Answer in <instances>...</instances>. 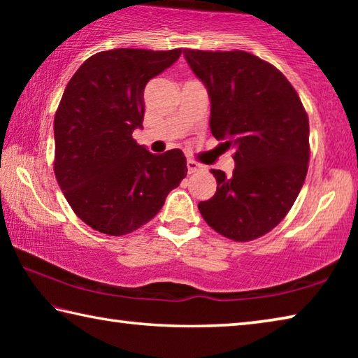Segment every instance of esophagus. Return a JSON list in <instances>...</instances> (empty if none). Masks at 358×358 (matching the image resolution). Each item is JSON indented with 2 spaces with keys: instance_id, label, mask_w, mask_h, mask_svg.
<instances>
[{
  "instance_id": "34e87169",
  "label": "esophagus",
  "mask_w": 358,
  "mask_h": 358,
  "mask_svg": "<svg viewBox=\"0 0 358 358\" xmlns=\"http://www.w3.org/2000/svg\"><path fill=\"white\" fill-rule=\"evenodd\" d=\"M186 166H187V172H189V173H196L199 171H202V166L197 164V162L192 161V159H187Z\"/></svg>"
}]
</instances>
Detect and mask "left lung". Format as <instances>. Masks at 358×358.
Returning a JSON list of instances; mask_svg holds the SVG:
<instances>
[{
    "label": "left lung",
    "instance_id": "obj_1",
    "mask_svg": "<svg viewBox=\"0 0 358 358\" xmlns=\"http://www.w3.org/2000/svg\"><path fill=\"white\" fill-rule=\"evenodd\" d=\"M185 58L208 90L211 134L235 161L230 177L211 171L216 192L199 211L224 237L256 240L286 217L305 183L306 110L282 72L252 53L185 48Z\"/></svg>",
    "mask_w": 358,
    "mask_h": 358
}]
</instances>
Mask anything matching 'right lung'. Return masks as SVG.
Wrapping results in <instances>:
<instances>
[{"label":"right lung","instance_id":"add662e5","mask_svg":"<svg viewBox=\"0 0 358 358\" xmlns=\"http://www.w3.org/2000/svg\"><path fill=\"white\" fill-rule=\"evenodd\" d=\"M180 55L181 48L99 52L64 90L53 123V171L71 208L94 230L134 232L186 177L183 151L153 155L132 138L143 123L145 85Z\"/></svg>","mask_w":358,"mask_h":358}]
</instances>
